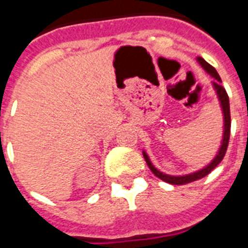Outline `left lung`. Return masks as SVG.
Segmentation results:
<instances>
[{"mask_svg": "<svg viewBox=\"0 0 248 248\" xmlns=\"http://www.w3.org/2000/svg\"><path fill=\"white\" fill-rule=\"evenodd\" d=\"M197 62L200 64L201 67L203 68L204 71L207 72L208 75L211 76L212 78L215 81H212V87L215 90L216 96H217V100H219L220 108H221V113H223V138H221V143H220L219 151L216 152L215 157L211 159V162L207 163V165L202 167V169L197 170L194 172L185 173V175H169V173H165L162 171H159L157 167H155L153 163H152L151 158L148 157V155L145 153V151H143V155L145 162H147L148 167L151 169V171L155 173V176L161 179V180L169 183V184L172 185H183L188 184V183H192V181H196L198 179H202L206 175L211 172L212 170L215 169L216 166L219 165L221 161H223L224 155H225V152H227L228 143H229V136H231V109H229V97H228V93L225 91L223 86H221V78H220L219 73L216 72V69L212 65L206 62L202 58H197Z\"/></svg>", "mask_w": 248, "mask_h": 248, "instance_id": "left-lung-1", "label": "left lung"}]
</instances>
